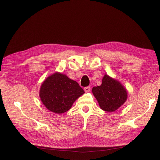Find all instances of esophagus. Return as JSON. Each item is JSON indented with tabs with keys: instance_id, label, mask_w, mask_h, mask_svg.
Masks as SVG:
<instances>
[{
	"instance_id": "34e87169",
	"label": "esophagus",
	"mask_w": 160,
	"mask_h": 160,
	"mask_svg": "<svg viewBox=\"0 0 160 160\" xmlns=\"http://www.w3.org/2000/svg\"><path fill=\"white\" fill-rule=\"evenodd\" d=\"M84 90L85 92H89V91H90V87L87 86V87L84 88Z\"/></svg>"
}]
</instances>
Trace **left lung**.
<instances>
[{"label": "left lung", "mask_w": 160, "mask_h": 160, "mask_svg": "<svg viewBox=\"0 0 160 160\" xmlns=\"http://www.w3.org/2000/svg\"><path fill=\"white\" fill-rule=\"evenodd\" d=\"M92 93L101 109L113 112L126 102L128 92L119 81L105 75L100 86L93 87Z\"/></svg>", "instance_id": "1"}]
</instances>
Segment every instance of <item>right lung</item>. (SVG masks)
<instances>
[{
    "label": "right lung",
    "instance_id": "add662e5",
    "mask_svg": "<svg viewBox=\"0 0 160 160\" xmlns=\"http://www.w3.org/2000/svg\"><path fill=\"white\" fill-rule=\"evenodd\" d=\"M84 93L77 81L69 79L66 75L55 72L42 83L39 96L49 111L61 114L68 111Z\"/></svg>",
    "mask_w": 160,
    "mask_h": 160
}]
</instances>
